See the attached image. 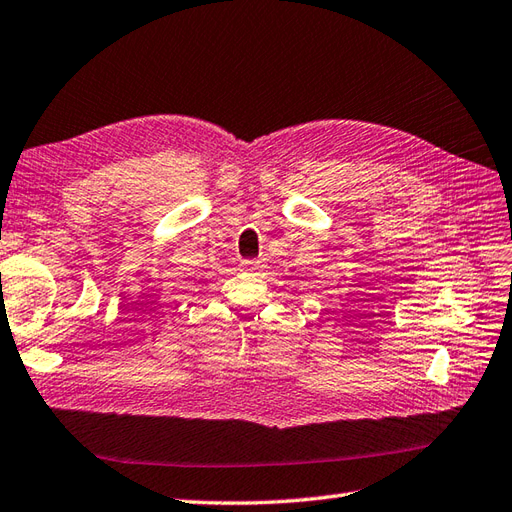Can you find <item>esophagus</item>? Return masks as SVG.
<instances>
[{
	"label": "esophagus",
	"instance_id": "esophagus-1",
	"mask_svg": "<svg viewBox=\"0 0 512 512\" xmlns=\"http://www.w3.org/2000/svg\"><path fill=\"white\" fill-rule=\"evenodd\" d=\"M240 266H242V270H248V272H257L264 268V264H261L259 259H242Z\"/></svg>",
	"mask_w": 512,
	"mask_h": 512
}]
</instances>
